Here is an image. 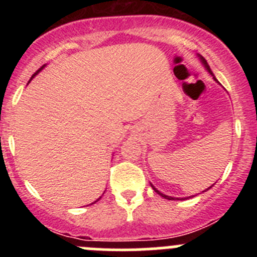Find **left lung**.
Instances as JSON below:
<instances>
[{
	"instance_id": "left-lung-1",
	"label": "left lung",
	"mask_w": 257,
	"mask_h": 257,
	"mask_svg": "<svg viewBox=\"0 0 257 257\" xmlns=\"http://www.w3.org/2000/svg\"><path fill=\"white\" fill-rule=\"evenodd\" d=\"M198 57H199V59H200V62H201V63H203V66L205 67V69H206V71H208L209 73L211 74V76H212V78H214V80H216V82H217V79L215 78L214 73H212V71H211V69H210V67H209V64H208V62L205 61V58H204L203 56H200V54H198ZM217 83H219V82H217ZM150 186H152V188H153V190H154L155 193H157V194H159V195L162 196V198H164V199H168V200H186V199H190V198H193V196H195V195H193V196H186V198H174V196H169V195H165V194L160 193V191L158 190V189L155 188V186L153 185L152 183H150ZM212 186H214V184H212L211 186H209V188L206 189V190H204L203 193H205V191H208L209 189H211V188H212Z\"/></svg>"
}]
</instances>
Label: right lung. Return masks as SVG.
<instances>
[{
  "label": "right lung",
  "instance_id": "obj_1",
  "mask_svg": "<svg viewBox=\"0 0 257 257\" xmlns=\"http://www.w3.org/2000/svg\"><path fill=\"white\" fill-rule=\"evenodd\" d=\"M45 66H46V64H45ZM45 66H42V67H41V68H40V69H38V71H37V72H36V73H35V74H33V76H32V77H31V79H30V80H28V83H30V82H31V80H32L33 78H35V77H36V76H37V74H38V73H40V72H41V71H42V69H43V68H45ZM28 83H27V84H28ZM100 198H102V196H100ZM100 198H98V199H97V200H95V201H94V203H97V201H98V200H99V199H100ZM94 203H92V204H94ZM92 204H90V205H92Z\"/></svg>",
  "mask_w": 257,
  "mask_h": 257
}]
</instances>
